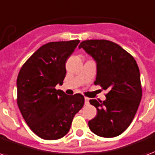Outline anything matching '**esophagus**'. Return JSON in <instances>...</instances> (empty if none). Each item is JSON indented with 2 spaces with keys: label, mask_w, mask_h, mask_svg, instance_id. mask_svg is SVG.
Segmentation results:
<instances>
[{
  "label": "esophagus",
  "mask_w": 155,
  "mask_h": 155,
  "mask_svg": "<svg viewBox=\"0 0 155 155\" xmlns=\"http://www.w3.org/2000/svg\"><path fill=\"white\" fill-rule=\"evenodd\" d=\"M89 100L90 99L89 98H87V97H85V104H89Z\"/></svg>",
  "instance_id": "obj_1"
}]
</instances>
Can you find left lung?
I'll use <instances>...</instances> for the list:
<instances>
[{"mask_svg":"<svg viewBox=\"0 0 155 155\" xmlns=\"http://www.w3.org/2000/svg\"><path fill=\"white\" fill-rule=\"evenodd\" d=\"M78 48L95 61V84L109 91L105 101H90L97 109L96 116L88 122L91 131L106 138L119 136L133 120L142 96L138 65L131 54L110 41H84Z\"/></svg>","mask_w":155,"mask_h":155,"instance_id":"8db88e82","label":"left lung"}]
</instances>
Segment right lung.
I'll use <instances>...</instances> for the list:
<instances>
[{"instance_id":"1","label":"right lung","mask_w":155,"mask_h":155,"mask_svg":"<svg viewBox=\"0 0 155 155\" xmlns=\"http://www.w3.org/2000/svg\"><path fill=\"white\" fill-rule=\"evenodd\" d=\"M79 40L46 43L21 68L17 78L18 106L35 134L44 140L64 137L73 117L84 104L81 94L66 95L55 90L66 75L65 63Z\"/></svg>"}]
</instances>
